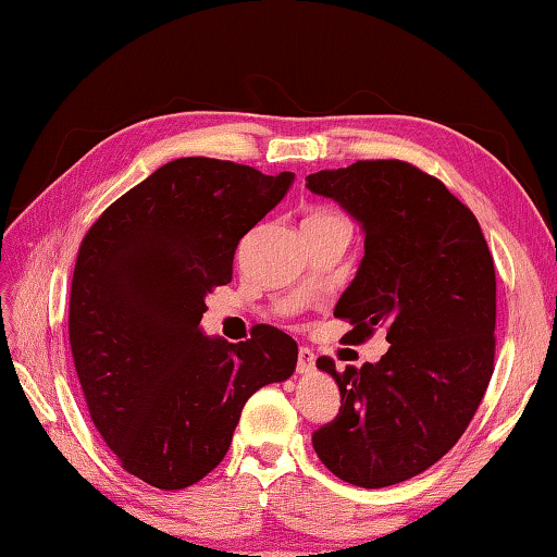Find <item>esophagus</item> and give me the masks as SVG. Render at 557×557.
<instances>
[{
    "label": "esophagus",
    "instance_id": "34e87169",
    "mask_svg": "<svg viewBox=\"0 0 557 557\" xmlns=\"http://www.w3.org/2000/svg\"><path fill=\"white\" fill-rule=\"evenodd\" d=\"M317 363L314 351H309L307 346H299L297 351V373H312Z\"/></svg>",
    "mask_w": 557,
    "mask_h": 557
}]
</instances>
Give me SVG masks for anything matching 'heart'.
<instances>
[{
	"instance_id": "obj_1",
	"label": "heart",
	"mask_w": 557,
	"mask_h": 557,
	"mask_svg": "<svg viewBox=\"0 0 557 557\" xmlns=\"http://www.w3.org/2000/svg\"><path fill=\"white\" fill-rule=\"evenodd\" d=\"M324 215H334V213H324V211H319V213H312V215H309V219H324Z\"/></svg>"
}]
</instances>
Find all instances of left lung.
<instances>
[{
	"label": "left lung",
	"mask_w": 557,
	"mask_h": 557,
	"mask_svg": "<svg viewBox=\"0 0 557 557\" xmlns=\"http://www.w3.org/2000/svg\"><path fill=\"white\" fill-rule=\"evenodd\" d=\"M363 225L366 256L338 299L346 344L385 329L379 363L336 371V418L314 430L322 465L363 488L430 469L465 435L494 373L496 272L484 233L440 178L400 159H366L307 176Z\"/></svg>",
	"instance_id": "1"
}]
</instances>
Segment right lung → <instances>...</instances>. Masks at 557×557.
<instances>
[{
    "instance_id": "add662e5",
    "label": "right lung",
    "mask_w": 557,
    "mask_h": 557,
    "mask_svg": "<svg viewBox=\"0 0 557 557\" xmlns=\"http://www.w3.org/2000/svg\"><path fill=\"white\" fill-rule=\"evenodd\" d=\"M292 172L182 157L102 211L75 260L69 336L92 425L122 469L174 492L231 447L245 400L287 381L297 344L256 324L228 344L201 334L206 295L228 285L235 248L275 209Z\"/></svg>"
}]
</instances>
